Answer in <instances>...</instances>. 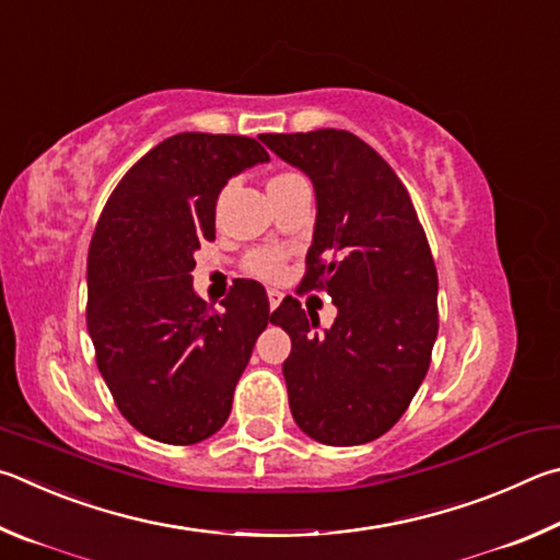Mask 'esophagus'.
<instances>
[{
	"label": "esophagus",
	"mask_w": 560,
	"mask_h": 560,
	"mask_svg": "<svg viewBox=\"0 0 560 560\" xmlns=\"http://www.w3.org/2000/svg\"><path fill=\"white\" fill-rule=\"evenodd\" d=\"M268 302H270V310H275L282 302V292L280 290H268Z\"/></svg>",
	"instance_id": "34e87169"
}]
</instances>
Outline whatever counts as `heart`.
<instances>
[{
  "label": "heart",
  "mask_w": 560,
  "mask_h": 560,
  "mask_svg": "<svg viewBox=\"0 0 560 560\" xmlns=\"http://www.w3.org/2000/svg\"><path fill=\"white\" fill-rule=\"evenodd\" d=\"M290 176H298L292 172H282V174H275L272 182H282V179H290ZM243 270L253 275V278H260V280H280L282 272H285V250L280 248H258L245 255L243 260Z\"/></svg>",
  "instance_id": "1"
}]
</instances>
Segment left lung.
<instances>
[{"label":"left lung","mask_w":560,"mask_h":560,"mask_svg":"<svg viewBox=\"0 0 560 560\" xmlns=\"http://www.w3.org/2000/svg\"><path fill=\"white\" fill-rule=\"evenodd\" d=\"M260 140L315 184V241L300 285L325 290L339 310L325 335L295 298L272 312L292 341L282 364L292 418L325 445L371 443L406 413L433 354L438 270L425 231L404 182L357 135Z\"/></svg>","instance_id":"1"}]
</instances>
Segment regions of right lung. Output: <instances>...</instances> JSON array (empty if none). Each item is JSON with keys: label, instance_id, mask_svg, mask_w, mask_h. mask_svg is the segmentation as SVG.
Listing matches in <instances>:
<instances>
[{"label": "right lung", "instance_id": "right-lung-1", "mask_svg": "<svg viewBox=\"0 0 560 560\" xmlns=\"http://www.w3.org/2000/svg\"><path fill=\"white\" fill-rule=\"evenodd\" d=\"M268 160L245 135H174L130 166L97 219L85 307L95 364L127 423L160 443L194 445L223 428L272 322L260 282L235 280L223 310L191 288L225 182Z\"/></svg>", "mask_w": 560, "mask_h": 560}]
</instances>
